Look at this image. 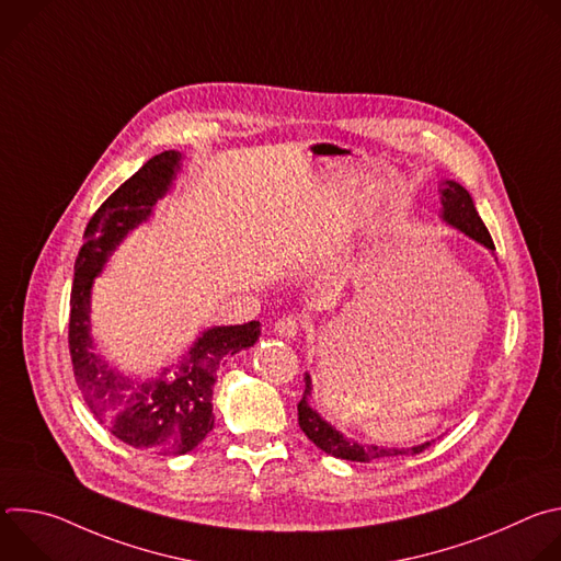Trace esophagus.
<instances>
[{"label":"esophagus","mask_w":561,"mask_h":561,"mask_svg":"<svg viewBox=\"0 0 561 561\" xmlns=\"http://www.w3.org/2000/svg\"><path fill=\"white\" fill-rule=\"evenodd\" d=\"M299 319L297 317H282L279 322L275 324V335H279V337H286V340H295L297 335H299Z\"/></svg>","instance_id":"esophagus-1"}]
</instances>
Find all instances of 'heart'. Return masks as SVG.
Returning <instances> with one entry per match:
<instances>
[{
	"instance_id": "b5f03b06",
	"label": "heart",
	"mask_w": 561,
	"mask_h": 561,
	"mask_svg": "<svg viewBox=\"0 0 561 561\" xmlns=\"http://www.w3.org/2000/svg\"><path fill=\"white\" fill-rule=\"evenodd\" d=\"M340 242H342V237H340V234H335V237H329L322 249H324V251H331V249H335Z\"/></svg>"
}]
</instances>
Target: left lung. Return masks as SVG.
<instances>
[{"instance_id": "1", "label": "left lung", "mask_w": 561, "mask_h": 561, "mask_svg": "<svg viewBox=\"0 0 561 561\" xmlns=\"http://www.w3.org/2000/svg\"><path fill=\"white\" fill-rule=\"evenodd\" d=\"M439 202H442V213L439 217L444 219V224H448L450 228L463 232L466 237H470L472 242L482 244L484 249H489L491 253H495V244L491 239V232L486 230L482 217L477 215V208L472 204L470 193L453 182V180H444L439 184ZM304 397L301 402L297 404V415H299V428L306 433V437L317 446L322 448L324 453L337 457V459H348V461H375V459H383V457H399V455H417L424 448L431 446V442L411 446V448H394V446H375V444H362L357 439L346 437L342 431H337L331 422H327L322 415H319L312 407V379L308 373H304Z\"/></svg>"}]
</instances>
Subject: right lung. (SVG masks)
<instances>
[{"instance_id":"1","label":"right lung","mask_w":561,"mask_h":561,"mask_svg":"<svg viewBox=\"0 0 561 561\" xmlns=\"http://www.w3.org/2000/svg\"><path fill=\"white\" fill-rule=\"evenodd\" d=\"M184 154L164 150L126 180L93 215L87 242L75 260L70 290L68 346L72 370L91 413L124 444L157 453L186 455L213 431V388L224 357L251 348L260 340V322L210 327L178 359L154 377H139L108 364L91 333V297L95 277L137 226L150 219L182 171Z\"/></svg>"}]
</instances>
